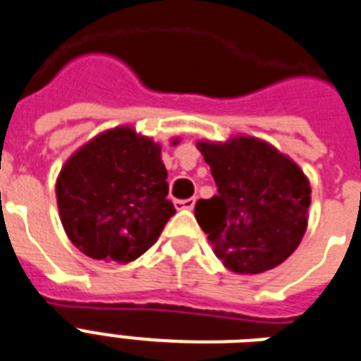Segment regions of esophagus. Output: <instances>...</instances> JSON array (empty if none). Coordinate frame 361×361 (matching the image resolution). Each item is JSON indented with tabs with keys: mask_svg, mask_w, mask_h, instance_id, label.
Returning <instances> with one entry per match:
<instances>
[{
	"mask_svg": "<svg viewBox=\"0 0 361 361\" xmlns=\"http://www.w3.org/2000/svg\"><path fill=\"white\" fill-rule=\"evenodd\" d=\"M195 202H197V199L189 197V199H183V201H176V208H188V210H191L195 207Z\"/></svg>",
	"mask_w": 361,
	"mask_h": 361,
	"instance_id": "obj_1",
	"label": "esophagus"
}]
</instances>
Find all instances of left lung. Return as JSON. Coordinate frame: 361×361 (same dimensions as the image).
<instances>
[{
	"instance_id": "1",
	"label": "left lung",
	"mask_w": 361,
	"mask_h": 361,
	"mask_svg": "<svg viewBox=\"0 0 361 361\" xmlns=\"http://www.w3.org/2000/svg\"><path fill=\"white\" fill-rule=\"evenodd\" d=\"M218 195L195 204V218L226 268L262 274L279 266L306 231L310 183L302 170L266 141H201Z\"/></svg>"
}]
</instances>
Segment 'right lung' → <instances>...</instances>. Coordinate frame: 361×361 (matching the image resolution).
<instances>
[{"label": "right lung", "mask_w": 361, "mask_h": 361, "mask_svg": "<svg viewBox=\"0 0 361 361\" xmlns=\"http://www.w3.org/2000/svg\"><path fill=\"white\" fill-rule=\"evenodd\" d=\"M160 147L132 128H114L68 159L57 180L68 239L95 260L126 264L153 247L170 216Z\"/></svg>", "instance_id": "obj_1"}]
</instances>
